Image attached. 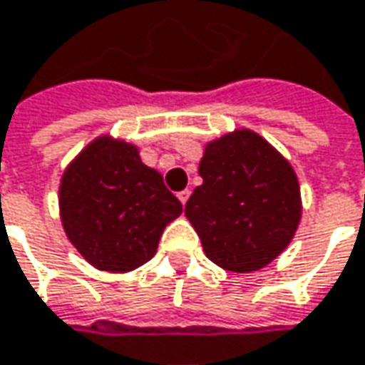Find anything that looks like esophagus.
Returning <instances> with one entry per match:
<instances>
[{"label":"esophagus","instance_id":"obj_1","mask_svg":"<svg viewBox=\"0 0 365 365\" xmlns=\"http://www.w3.org/2000/svg\"><path fill=\"white\" fill-rule=\"evenodd\" d=\"M178 198H180V202L182 204L187 202V198H190V190H182V192L178 194Z\"/></svg>","mask_w":365,"mask_h":365}]
</instances>
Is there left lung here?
<instances>
[{"mask_svg": "<svg viewBox=\"0 0 365 365\" xmlns=\"http://www.w3.org/2000/svg\"><path fill=\"white\" fill-rule=\"evenodd\" d=\"M202 185L185 202L208 260L231 272L272 262L293 240L302 196L291 163L252 130H235L204 148Z\"/></svg>", "mask_w": 365, "mask_h": 365, "instance_id": "1", "label": "left lung"}]
</instances>
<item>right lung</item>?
<instances>
[{"label":"right lung","instance_id":"right-lung-1","mask_svg":"<svg viewBox=\"0 0 365 365\" xmlns=\"http://www.w3.org/2000/svg\"><path fill=\"white\" fill-rule=\"evenodd\" d=\"M61 225L88 264L130 272L148 262L163 229L182 215V202L146 167L134 144L93 140L61 175Z\"/></svg>","mask_w":365,"mask_h":365}]
</instances>
